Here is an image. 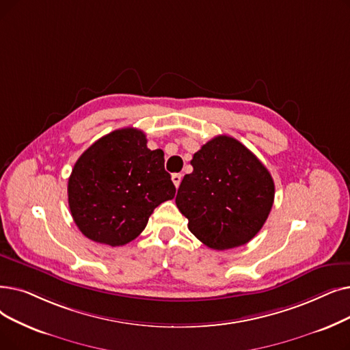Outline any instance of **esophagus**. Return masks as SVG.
I'll list each match as a JSON object with an SVG mask.
<instances>
[{
	"instance_id": "34e87169",
	"label": "esophagus",
	"mask_w": 350,
	"mask_h": 350,
	"mask_svg": "<svg viewBox=\"0 0 350 350\" xmlns=\"http://www.w3.org/2000/svg\"><path fill=\"white\" fill-rule=\"evenodd\" d=\"M172 180H173L174 186H176V187H178V186H180V183H181V174H178V173L172 174Z\"/></svg>"
}]
</instances>
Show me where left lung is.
Here are the masks:
<instances>
[{
  "label": "left lung",
  "instance_id": "8db88e82",
  "mask_svg": "<svg viewBox=\"0 0 350 350\" xmlns=\"http://www.w3.org/2000/svg\"><path fill=\"white\" fill-rule=\"evenodd\" d=\"M193 173L181 180L176 204L189 230L210 249L246 245L263 227L275 200V183L252 151L217 135L194 153Z\"/></svg>",
  "mask_w": 350,
  "mask_h": 350
}]
</instances>
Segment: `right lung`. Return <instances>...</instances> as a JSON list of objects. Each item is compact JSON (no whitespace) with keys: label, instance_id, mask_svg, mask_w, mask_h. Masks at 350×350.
<instances>
[{"label":"right lung","instance_id":"add662e5","mask_svg":"<svg viewBox=\"0 0 350 350\" xmlns=\"http://www.w3.org/2000/svg\"><path fill=\"white\" fill-rule=\"evenodd\" d=\"M67 190L80 232L113 247L137 237L153 210L176 194L163 150H150L146 134L133 127L91 144L75 161Z\"/></svg>","mask_w":350,"mask_h":350}]
</instances>
